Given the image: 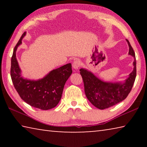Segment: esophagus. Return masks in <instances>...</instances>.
<instances>
[{
  "label": "esophagus",
  "mask_w": 147,
  "mask_h": 147,
  "mask_svg": "<svg viewBox=\"0 0 147 147\" xmlns=\"http://www.w3.org/2000/svg\"><path fill=\"white\" fill-rule=\"evenodd\" d=\"M81 66V62L78 59H76L74 60L73 63V67L74 69H78Z\"/></svg>",
  "instance_id": "1"
}]
</instances>
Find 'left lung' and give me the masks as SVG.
<instances>
[{
  "mask_svg": "<svg viewBox=\"0 0 147 147\" xmlns=\"http://www.w3.org/2000/svg\"><path fill=\"white\" fill-rule=\"evenodd\" d=\"M126 41L129 46L128 54L134 57V70L124 83L106 82L98 78L87 69H80L87 98L98 109H104L121 102L127 97L132 88L136 77V55L130 42L128 39Z\"/></svg>",
  "mask_w": 147,
  "mask_h": 147,
  "instance_id": "8db88e82",
  "label": "left lung"
}]
</instances>
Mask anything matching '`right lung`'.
Returning a JSON list of instances; mask_svg holds the SVG:
<instances>
[{
  "label": "right lung",
  "mask_w": 147,
  "mask_h": 147,
  "mask_svg": "<svg viewBox=\"0 0 147 147\" xmlns=\"http://www.w3.org/2000/svg\"><path fill=\"white\" fill-rule=\"evenodd\" d=\"M25 35L24 32L13 49L10 70L12 82L20 97L29 105L43 110L52 109L58 105L61 98L65 84L73 72L71 64L54 69L38 80L23 78L16 58V51Z\"/></svg>",
  "instance_id": "right-lung-1"
}]
</instances>
